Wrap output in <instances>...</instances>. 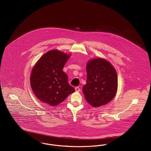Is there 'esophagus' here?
<instances>
[{
	"instance_id": "esophagus-1",
	"label": "esophagus",
	"mask_w": 151,
	"mask_h": 151,
	"mask_svg": "<svg viewBox=\"0 0 151 151\" xmlns=\"http://www.w3.org/2000/svg\"><path fill=\"white\" fill-rule=\"evenodd\" d=\"M75 89L76 92H80V88L78 87V86L75 87Z\"/></svg>"
}]
</instances>
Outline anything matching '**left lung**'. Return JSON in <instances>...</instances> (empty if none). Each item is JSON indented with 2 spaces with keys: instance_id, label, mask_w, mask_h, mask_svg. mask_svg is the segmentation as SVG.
Segmentation results:
<instances>
[{
  "instance_id": "1",
  "label": "left lung",
  "mask_w": 151,
  "mask_h": 151,
  "mask_svg": "<svg viewBox=\"0 0 151 151\" xmlns=\"http://www.w3.org/2000/svg\"><path fill=\"white\" fill-rule=\"evenodd\" d=\"M87 78L83 92L86 101L94 108L107 104L117 92L118 79L114 67L102 58L89 60L86 67Z\"/></svg>"
}]
</instances>
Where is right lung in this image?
<instances>
[{
  "mask_svg": "<svg viewBox=\"0 0 151 151\" xmlns=\"http://www.w3.org/2000/svg\"><path fill=\"white\" fill-rule=\"evenodd\" d=\"M60 51L52 50L43 54L33 67L30 74V86L38 100L51 106H57L75 92L63 71L71 57Z\"/></svg>",
  "mask_w": 151,
  "mask_h": 151,
  "instance_id": "right-lung-1",
  "label": "right lung"
}]
</instances>
